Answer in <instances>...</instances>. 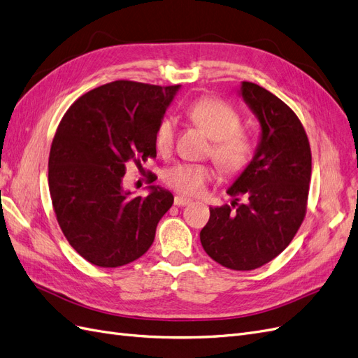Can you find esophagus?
I'll return each mask as SVG.
<instances>
[{
	"label": "esophagus",
	"mask_w": 358,
	"mask_h": 358,
	"mask_svg": "<svg viewBox=\"0 0 358 358\" xmlns=\"http://www.w3.org/2000/svg\"><path fill=\"white\" fill-rule=\"evenodd\" d=\"M192 203V199L189 198H184V196H176L174 198V205L176 206H186V205H190Z\"/></svg>",
	"instance_id": "obj_1"
}]
</instances>
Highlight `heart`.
<instances>
[{"mask_svg": "<svg viewBox=\"0 0 358 358\" xmlns=\"http://www.w3.org/2000/svg\"><path fill=\"white\" fill-rule=\"evenodd\" d=\"M189 119L211 138L210 155L224 176H239L244 172L255 152L248 132L241 129V114L218 98H201L186 110ZM176 120L166 116L160 119L155 131V144L160 153L171 152L176 141ZM214 177V169L203 164H177L164 172V181L182 194H198Z\"/></svg>", "mask_w": 358, "mask_h": 358, "instance_id": "b5f03b06", "label": "heart"}]
</instances>
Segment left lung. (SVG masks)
I'll return each mask as SVG.
<instances>
[{
	"label": "left lung",
	"mask_w": 358,
	"mask_h": 358,
	"mask_svg": "<svg viewBox=\"0 0 358 358\" xmlns=\"http://www.w3.org/2000/svg\"><path fill=\"white\" fill-rule=\"evenodd\" d=\"M241 95L262 124L255 159L230 186L232 205L210 208L201 244L232 271H252L290 244L306 215L310 147L302 122L278 96L244 82ZM238 195L246 201L238 203Z\"/></svg>",
	"instance_id": "1"
}]
</instances>
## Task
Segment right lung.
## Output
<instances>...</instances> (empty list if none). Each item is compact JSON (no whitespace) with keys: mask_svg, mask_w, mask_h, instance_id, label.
Here are the masks:
<instances>
[{"mask_svg":"<svg viewBox=\"0 0 358 358\" xmlns=\"http://www.w3.org/2000/svg\"><path fill=\"white\" fill-rule=\"evenodd\" d=\"M180 86L117 80L80 96L57 126L49 155V190L70 245L99 268H119L152 247L172 193L145 198L122 187L126 165L156 157L155 131Z\"/></svg>","mask_w":358,"mask_h":358,"instance_id":"add662e5","label":"right lung"}]
</instances>
